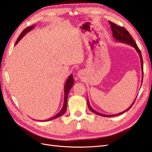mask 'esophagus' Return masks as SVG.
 Listing matches in <instances>:
<instances>
[{"label": "esophagus", "mask_w": 152, "mask_h": 152, "mask_svg": "<svg viewBox=\"0 0 152 152\" xmlns=\"http://www.w3.org/2000/svg\"><path fill=\"white\" fill-rule=\"evenodd\" d=\"M83 75H84V72H83V71H82V70L79 71L77 73V75L79 76V77H81Z\"/></svg>", "instance_id": "obj_1"}]
</instances>
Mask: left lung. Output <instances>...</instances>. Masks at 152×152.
Masks as SVG:
<instances>
[{
	"label": "left lung",
	"mask_w": 152,
	"mask_h": 152,
	"mask_svg": "<svg viewBox=\"0 0 152 152\" xmlns=\"http://www.w3.org/2000/svg\"><path fill=\"white\" fill-rule=\"evenodd\" d=\"M109 23L110 25V26H111V29L112 30V34H113L112 36H113V37L114 38L115 40H116L117 42H118L124 43V44H128V45H130L131 46L134 48L135 49V50H136V52L138 53L140 58V61H141V73H142L141 82H142V79H143V63H142V56H141V53L140 50L139 49L138 47L137 46V45L135 43L134 40H133L132 37L131 36V35L129 34V33L127 30H126L125 28H123V27L117 26V25L113 23H112V22L109 21ZM136 99V97L135 99L134 100V102H132L131 105L127 109H126V110H124V111H123L121 113L114 114V115H105V114H103V113H101L96 112V110H94L93 108L91 107V106L89 103V101L88 98H87V105H88V107H89V110H91L92 112L97 114V115H100V116L106 117H114V116L119 115H121L124 113H125L126 112L128 111V110L132 107V106L133 105V104L134 103Z\"/></svg>",
	"instance_id": "obj_1"
}]
</instances>
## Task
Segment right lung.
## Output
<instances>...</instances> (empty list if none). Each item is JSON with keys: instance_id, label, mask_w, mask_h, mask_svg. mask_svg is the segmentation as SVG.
Returning <instances> with one entry per match:
<instances>
[{"instance_id": "right-lung-1", "label": "right lung", "mask_w": 152, "mask_h": 152, "mask_svg": "<svg viewBox=\"0 0 152 152\" xmlns=\"http://www.w3.org/2000/svg\"><path fill=\"white\" fill-rule=\"evenodd\" d=\"M35 27V25H31L30 27H28V28L25 29L23 31L21 32V34L20 35L19 37L18 38L16 44L15 45H16L18 42H20V40L23 37L27 34L30 32L31 30H33ZM74 84V80H73V75L72 74L69 75V77H68V79H66L65 83V86H64V103L63 105V107L61 109L60 111H59L56 115H55L54 116L50 117L48 119H46V120H44V121H39L41 122H44V121H51L53 120V119H55L56 118H58L59 117H61L62 115H63L65 113V112H66V106H67V98H68V95L69 92H70V89H72V86Z\"/></svg>"}]
</instances>
